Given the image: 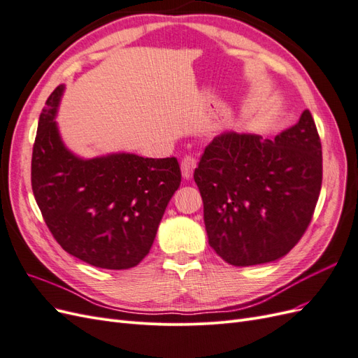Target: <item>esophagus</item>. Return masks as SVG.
I'll return each mask as SVG.
<instances>
[{"instance_id":"1","label":"esophagus","mask_w":358,"mask_h":358,"mask_svg":"<svg viewBox=\"0 0 358 358\" xmlns=\"http://www.w3.org/2000/svg\"><path fill=\"white\" fill-rule=\"evenodd\" d=\"M197 166V159L194 158L192 155H187L185 158L182 159L180 162V170H182V176L183 179L189 180L192 178V173H194V169H196Z\"/></svg>"}]
</instances>
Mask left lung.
Instances as JSON below:
<instances>
[{
  "instance_id": "obj_1",
  "label": "left lung",
  "mask_w": 358,
  "mask_h": 358,
  "mask_svg": "<svg viewBox=\"0 0 358 358\" xmlns=\"http://www.w3.org/2000/svg\"><path fill=\"white\" fill-rule=\"evenodd\" d=\"M209 245L233 266L287 255L305 234L322 182V152L309 110L273 140L225 131L194 171Z\"/></svg>"
}]
</instances>
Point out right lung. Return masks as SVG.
<instances>
[{
  "mask_svg": "<svg viewBox=\"0 0 358 358\" xmlns=\"http://www.w3.org/2000/svg\"><path fill=\"white\" fill-rule=\"evenodd\" d=\"M66 86L43 109L31 185L43 220L64 251L91 266L124 270L149 254L180 185L176 158L109 154L85 159L64 145L55 117Z\"/></svg>",
  "mask_w": 358,
  "mask_h": 358,
  "instance_id": "1",
  "label": "right lung"
}]
</instances>
